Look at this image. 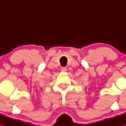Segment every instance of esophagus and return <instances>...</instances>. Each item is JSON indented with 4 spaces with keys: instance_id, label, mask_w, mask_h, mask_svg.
Returning <instances> with one entry per match:
<instances>
[{
    "instance_id": "34e87169",
    "label": "esophagus",
    "mask_w": 126,
    "mask_h": 126,
    "mask_svg": "<svg viewBox=\"0 0 126 126\" xmlns=\"http://www.w3.org/2000/svg\"><path fill=\"white\" fill-rule=\"evenodd\" d=\"M67 71V68L65 67H62V68H61V71L62 72H65Z\"/></svg>"
}]
</instances>
